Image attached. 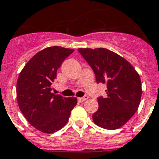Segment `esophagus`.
<instances>
[{
    "label": "esophagus",
    "mask_w": 159,
    "mask_h": 159,
    "mask_svg": "<svg viewBox=\"0 0 159 159\" xmlns=\"http://www.w3.org/2000/svg\"><path fill=\"white\" fill-rule=\"evenodd\" d=\"M88 98V96H84V97H82V98H78L77 100H78V102H83L86 101Z\"/></svg>",
    "instance_id": "esophagus-1"
}]
</instances>
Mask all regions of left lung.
I'll list each match as a JSON object with an SVG mask.
<instances>
[{
    "instance_id": "8db88e82",
    "label": "left lung",
    "mask_w": 159,
    "mask_h": 159,
    "mask_svg": "<svg viewBox=\"0 0 159 159\" xmlns=\"http://www.w3.org/2000/svg\"><path fill=\"white\" fill-rule=\"evenodd\" d=\"M78 52L94 71L98 83L107 84V96L98 98L99 108L93 122L113 130L125 124L139 108L142 83L139 73L128 61L106 48H79Z\"/></svg>"
}]
</instances>
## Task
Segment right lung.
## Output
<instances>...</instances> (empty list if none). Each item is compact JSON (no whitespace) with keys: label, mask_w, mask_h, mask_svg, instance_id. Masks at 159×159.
<instances>
[{"label":"right lung","mask_w":159,"mask_h":159,"mask_svg":"<svg viewBox=\"0 0 159 159\" xmlns=\"http://www.w3.org/2000/svg\"><path fill=\"white\" fill-rule=\"evenodd\" d=\"M73 49L61 47L45 48L29 60L16 83L19 108L32 127L52 133L66 125L77 98H64L52 93L57 71Z\"/></svg>","instance_id":"add662e5"}]
</instances>
